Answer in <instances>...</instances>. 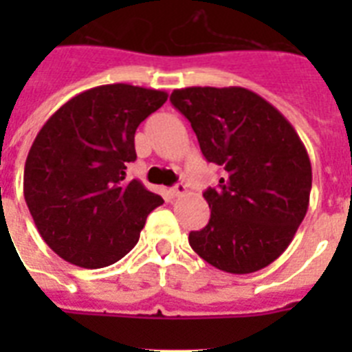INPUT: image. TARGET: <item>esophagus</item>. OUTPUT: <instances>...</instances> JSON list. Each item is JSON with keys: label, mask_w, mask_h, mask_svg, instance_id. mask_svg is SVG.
I'll list each match as a JSON object with an SVG mask.
<instances>
[{"label": "esophagus", "mask_w": 352, "mask_h": 352, "mask_svg": "<svg viewBox=\"0 0 352 352\" xmlns=\"http://www.w3.org/2000/svg\"><path fill=\"white\" fill-rule=\"evenodd\" d=\"M185 194H186V185H183V183H178V185L170 188V195H173V197H182V195Z\"/></svg>", "instance_id": "1"}]
</instances>
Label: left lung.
Instances as JSON below:
<instances>
[{"label":"left lung","mask_w":352,"mask_h":352,"mask_svg":"<svg viewBox=\"0 0 352 352\" xmlns=\"http://www.w3.org/2000/svg\"><path fill=\"white\" fill-rule=\"evenodd\" d=\"M208 162L223 169L204 192L210 222L188 234L199 257L234 275L259 272L289 247L309 210L312 166L294 126L239 86L174 89Z\"/></svg>","instance_id":"1"}]
</instances>
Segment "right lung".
I'll return each instance as SVG.
<instances>
[{
  "instance_id": "add662e5",
  "label": "right lung",
  "mask_w": 352,
  "mask_h": 352,
  "mask_svg": "<svg viewBox=\"0 0 352 352\" xmlns=\"http://www.w3.org/2000/svg\"><path fill=\"white\" fill-rule=\"evenodd\" d=\"M167 93L104 84L61 105L36 133L24 166V199L43 241L67 263L104 268L139 241L146 217L164 203L139 179L126 182L138 158L141 121Z\"/></svg>"
}]
</instances>
